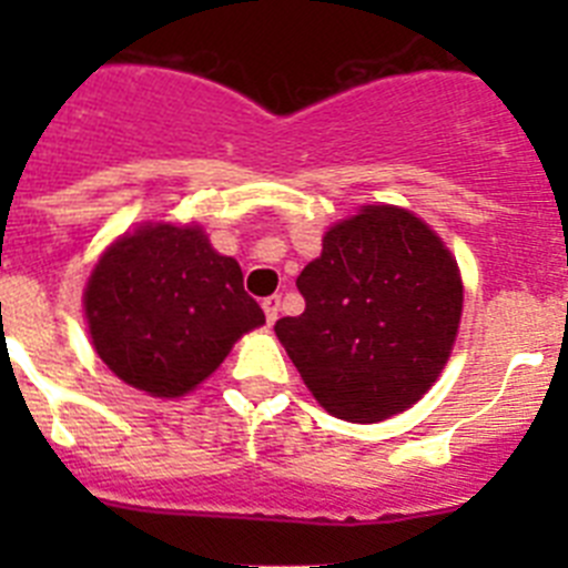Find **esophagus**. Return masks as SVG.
<instances>
[{"instance_id": "esophagus-1", "label": "esophagus", "mask_w": 568, "mask_h": 568, "mask_svg": "<svg viewBox=\"0 0 568 568\" xmlns=\"http://www.w3.org/2000/svg\"><path fill=\"white\" fill-rule=\"evenodd\" d=\"M261 307H264V315H267V324H275V318H278V307H281L278 295H270V298L261 301Z\"/></svg>"}]
</instances>
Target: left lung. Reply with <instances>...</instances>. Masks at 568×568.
Segmentation results:
<instances>
[{"label":"left lung","mask_w":568,"mask_h":568,"mask_svg":"<svg viewBox=\"0 0 568 568\" xmlns=\"http://www.w3.org/2000/svg\"><path fill=\"white\" fill-rule=\"evenodd\" d=\"M304 313L275 321L301 378L324 409L375 424L435 384L464 307L458 264L418 215L366 204L329 227L295 281Z\"/></svg>","instance_id":"left-lung-1"}]
</instances>
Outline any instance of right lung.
<instances>
[{"label": "right lung", "mask_w": 568, "mask_h": 568, "mask_svg": "<svg viewBox=\"0 0 568 568\" xmlns=\"http://www.w3.org/2000/svg\"><path fill=\"white\" fill-rule=\"evenodd\" d=\"M84 315L99 358L159 398L190 393L264 324L239 261L215 253L199 227L173 224L115 241L90 275Z\"/></svg>", "instance_id": "1"}]
</instances>
